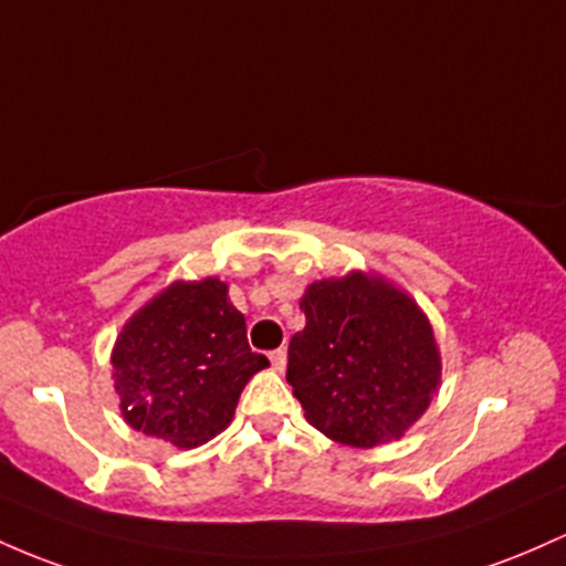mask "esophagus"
<instances>
[{
	"label": "esophagus",
	"mask_w": 566,
	"mask_h": 566,
	"mask_svg": "<svg viewBox=\"0 0 566 566\" xmlns=\"http://www.w3.org/2000/svg\"><path fill=\"white\" fill-rule=\"evenodd\" d=\"M269 359H271L273 370H279V374H282V370H284V365H287V352H284V349H276V352H271V354H269Z\"/></svg>",
	"instance_id": "1"
}]
</instances>
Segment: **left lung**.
<instances>
[{
	"mask_svg": "<svg viewBox=\"0 0 566 566\" xmlns=\"http://www.w3.org/2000/svg\"><path fill=\"white\" fill-rule=\"evenodd\" d=\"M287 381L308 424L335 443L374 449L402 438L440 384L427 314L392 282L352 271L308 284Z\"/></svg>",
	"mask_w": 566,
	"mask_h": 566,
	"instance_id": "1",
	"label": "left lung"
}]
</instances>
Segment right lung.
I'll list each match as a JSON object with an SVG mask.
<instances>
[{
    "label": "right lung",
    "mask_w": 566,
    "mask_h": 566,
    "mask_svg": "<svg viewBox=\"0 0 566 566\" xmlns=\"http://www.w3.org/2000/svg\"><path fill=\"white\" fill-rule=\"evenodd\" d=\"M265 365L247 344L228 284L214 276L169 284L123 325L112 349L123 419L177 449L226 430L241 389Z\"/></svg>",
    "instance_id": "add662e5"
}]
</instances>
